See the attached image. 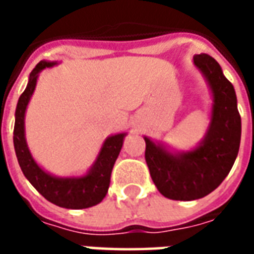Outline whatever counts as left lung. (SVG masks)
I'll return each mask as SVG.
<instances>
[{"label": "left lung", "instance_id": "obj_1", "mask_svg": "<svg viewBox=\"0 0 254 254\" xmlns=\"http://www.w3.org/2000/svg\"><path fill=\"white\" fill-rule=\"evenodd\" d=\"M194 66L212 91L211 122L204 140L187 152H170L147 136L145 162L158 190L167 198L190 201L207 196L223 182L241 143V116L234 87L211 56L197 54Z\"/></svg>", "mask_w": 254, "mask_h": 254}]
</instances>
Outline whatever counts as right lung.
Returning a JSON list of instances; mask_svg holds the SVG:
<instances>
[{
  "label": "right lung",
  "mask_w": 254,
  "mask_h": 254,
  "mask_svg": "<svg viewBox=\"0 0 254 254\" xmlns=\"http://www.w3.org/2000/svg\"><path fill=\"white\" fill-rule=\"evenodd\" d=\"M57 63L41 61L30 73L27 88L20 95L16 114H14L16 117L13 130L14 151L25 178L46 200L58 207L67 208V209H83V208L94 207L106 197V193L110 187L111 171L118 155L121 152L127 133H118L106 138L95 163L85 176L60 178L43 170L34 160L25 141L24 116L28 102L35 91L39 72L45 67L54 66Z\"/></svg>",
  "instance_id": "1"
}]
</instances>
